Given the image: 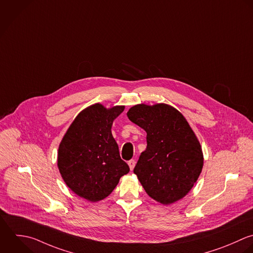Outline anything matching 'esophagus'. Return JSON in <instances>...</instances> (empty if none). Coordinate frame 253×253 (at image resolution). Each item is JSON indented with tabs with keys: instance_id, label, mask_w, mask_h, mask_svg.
<instances>
[{
	"instance_id": "esophagus-1",
	"label": "esophagus",
	"mask_w": 253,
	"mask_h": 253,
	"mask_svg": "<svg viewBox=\"0 0 253 253\" xmlns=\"http://www.w3.org/2000/svg\"><path fill=\"white\" fill-rule=\"evenodd\" d=\"M128 165H129L130 169L133 170L134 168H135V165H136V161H135V160H130V161L128 162Z\"/></svg>"
}]
</instances>
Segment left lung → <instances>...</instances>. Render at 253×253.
<instances>
[{"label": "left lung", "instance_id": "1", "mask_svg": "<svg viewBox=\"0 0 253 253\" xmlns=\"http://www.w3.org/2000/svg\"><path fill=\"white\" fill-rule=\"evenodd\" d=\"M127 116L147 132V149L134 169L145 191L166 205L183 198L203 168L200 143L186 119L164 103L135 105Z\"/></svg>", "mask_w": 253, "mask_h": 253}]
</instances>
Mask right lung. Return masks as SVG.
<instances>
[{
    "label": "right lung",
    "mask_w": 253,
    "mask_h": 253,
    "mask_svg": "<svg viewBox=\"0 0 253 253\" xmlns=\"http://www.w3.org/2000/svg\"><path fill=\"white\" fill-rule=\"evenodd\" d=\"M124 106L106 109L93 104L73 121L58 150V168L68 185L80 197L96 202L107 197L128 173L111 134L113 120Z\"/></svg>",
    "instance_id": "right-lung-1"
}]
</instances>
